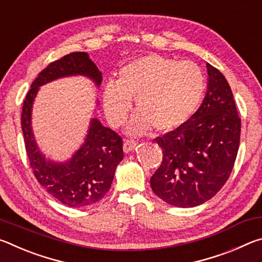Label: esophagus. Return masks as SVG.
<instances>
[{
	"label": "esophagus",
	"instance_id": "obj_1",
	"mask_svg": "<svg viewBox=\"0 0 262 262\" xmlns=\"http://www.w3.org/2000/svg\"><path fill=\"white\" fill-rule=\"evenodd\" d=\"M136 144L137 142L134 140H126L125 144H123V150H125V152H130L132 150H134Z\"/></svg>",
	"mask_w": 262,
	"mask_h": 262
}]
</instances>
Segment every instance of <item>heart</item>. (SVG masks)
<instances>
[{
	"label": "heart",
	"instance_id": "b5f03b06",
	"mask_svg": "<svg viewBox=\"0 0 262 262\" xmlns=\"http://www.w3.org/2000/svg\"><path fill=\"white\" fill-rule=\"evenodd\" d=\"M206 90V77L194 62L147 55L123 67L117 84L108 83L104 107L110 122L119 126L126 120L135 99L136 114L128 132H171L184 125L196 111Z\"/></svg>",
	"mask_w": 262,
	"mask_h": 262
}]
</instances>
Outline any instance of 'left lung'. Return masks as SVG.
<instances>
[{"mask_svg": "<svg viewBox=\"0 0 262 262\" xmlns=\"http://www.w3.org/2000/svg\"><path fill=\"white\" fill-rule=\"evenodd\" d=\"M208 90L183 126L155 139L163 159L150 178L154 193L168 205H202L227 183L236 161L242 121L227 78L207 63Z\"/></svg>", "mask_w": 262, "mask_h": 262, "instance_id": "8db88e82", "label": "left lung"}]
</instances>
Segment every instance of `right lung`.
<instances>
[{"label": "right lung", "instance_id": "right-lung-1", "mask_svg": "<svg viewBox=\"0 0 262 262\" xmlns=\"http://www.w3.org/2000/svg\"><path fill=\"white\" fill-rule=\"evenodd\" d=\"M85 75L97 85L101 73L85 52H74L51 62L31 84L21 111V130L26 154L38 183L48 194L66 206L78 208L95 205L105 196L112 184L115 168L123 158L122 137L99 120L92 119L85 142L73 158L56 164L42 156L35 144L31 127V108L39 86L53 79Z\"/></svg>", "mask_w": 262, "mask_h": 262}]
</instances>
